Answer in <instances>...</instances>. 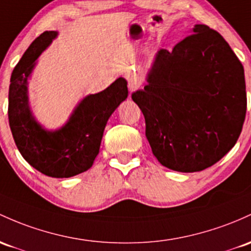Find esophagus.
<instances>
[{
    "instance_id": "1",
    "label": "esophagus",
    "mask_w": 251,
    "mask_h": 251,
    "mask_svg": "<svg viewBox=\"0 0 251 251\" xmlns=\"http://www.w3.org/2000/svg\"><path fill=\"white\" fill-rule=\"evenodd\" d=\"M127 83H128V90L130 92H136L140 88V81L138 77L133 76V75H128L127 76Z\"/></svg>"
}]
</instances>
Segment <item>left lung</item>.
Returning <instances> with one entry per match:
<instances>
[{
  "instance_id": "8db88e82",
  "label": "left lung",
  "mask_w": 251,
  "mask_h": 251,
  "mask_svg": "<svg viewBox=\"0 0 251 251\" xmlns=\"http://www.w3.org/2000/svg\"><path fill=\"white\" fill-rule=\"evenodd\" d=\"M147 82L132 100L162 166L201 172L235 147L247 112L244 69L218 32L195 25L173 51L159 50Z\"/></svg>"
}]
</instances>
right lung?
<instances>
[{
	"instance_id": "1",
	"label": "right lung",
	"mask_w": 251,
	"mask_h": 251,
	"mask_svg": "<svg viewBox=\"0 0 251 251\" xmlns=\"http://www.w3.org/2000/svg\"><path fill=\"white\" fill-rule=\"evenodd\" d=\"M56 37L54 31L40 34L14 68L8 118L13 138L24 158L44 175L63 178L87 172L93 166L107 121L126 100L128 90L126 79L119 77L102 92L85 96L64 126L56 131L45 130L29 108L28 78L35 60Z\"/></svg>"
}]
</instances>
